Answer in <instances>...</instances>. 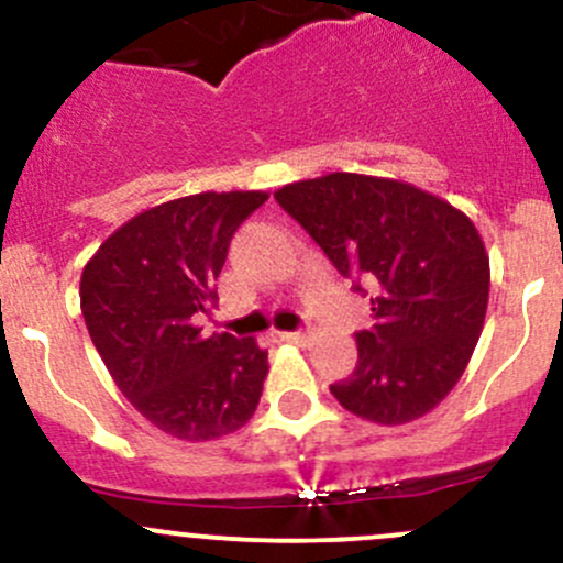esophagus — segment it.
<instances>
[{
	"label": "esophagus",
	"mask_w": 563,
	"mask_h": 563,
	"mask_svg": "<svg viewBox=\"0 0 563 563\" xmlns=\"http://www.w3.org/2000/svg\"><path fill=\"white\" fill-rule=\"evenodd\" d=\"M305 338H308L305 332H280V340H286V343H305Z\"/></svg>",
	"instance_id": "1"
}]
</instances>
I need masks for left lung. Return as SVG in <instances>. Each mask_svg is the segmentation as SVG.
Instances as JSON below:
<instances>
[{
	"instance_id": "8db88e82",
	"label": "left lung",
	"mask_w": 563,
	"mask_h": 563,
	"mask_svg": "<svg viewBox=\"0 0 563 563\" xmlns=\"http://www.w3.org/2000/svg\"><path fill=\"white\" fill-rule=\"evenodd\" d=\"M277 203L308 231L354 291H373L354 373L332 384L345 411L406 424L463 376L490 294L476 225L444 198L384 176L334 172L280 187Z\"/></svg>"
}]
</instances>
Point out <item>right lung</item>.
<instances>
[{
	"mask_svg": "<svg viewBox=\"0 0 563 563\" xmlns=\"http://www.w3.org/2000/svg\"><path fill=\"white\" fill-rule=\"evenodd\" d=\"M264 190L196 192L119 225L87 261L81 313L113 384L135 411L181 441H212L247 424L261 400L266 351L253 338H203L234 231Z\"/></svg>",
	"mask_w": 563,
	"mask_h": 563,
	"instance_id": "obj_1",
	"label": "right lung"
}]
</instances>
